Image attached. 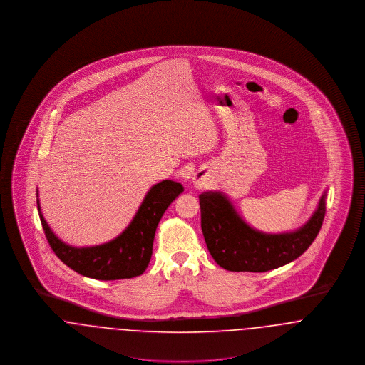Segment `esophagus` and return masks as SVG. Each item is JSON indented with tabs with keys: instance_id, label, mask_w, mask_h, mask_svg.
<instances>
[{
	"instance_id": "34e87169",
	"label": "esophagus",
	"mask_w": 365,
	"mask_h": 365,
	"mask_svg": "<svg viewBox=\"0 0 365 365\" xmlns=\"http://www.w3.org/2000/svg\"><path fill=\"white\" fill-rule=\"evenodd\" d=\"M207 180H208V178H207V175L204 174V173H201V171H198V173H195L194 176H192V185L194 186H204L205 183H207Z\"/></svg>"
}]
</instances>
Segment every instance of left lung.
Instances as JSON below:
<instances>
[{
	"label": "left lung",
	"instance_id": "8db88e82",
	"mask_svg": "<svg viewBox=\"0 0 365 365\" xmlns=\"http://www.w3.org/2000/svg\"><path fill=\"white\" fill-rule=\"evenodd\" d=\"M327 191L304 226L267 234L249 226L222 191L200 194L201 228L209 253L222 268L235 272H267L298 259L317 237L326 215Z\"/></svg>",
	"mask_w": 365,
	"mask_h": 365
}]
</instances>
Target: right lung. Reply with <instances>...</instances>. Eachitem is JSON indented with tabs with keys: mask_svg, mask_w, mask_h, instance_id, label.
Returning a JSON list of instances; mask_svg holds the SVG:
<instances>
[{
	"mask_svg": "<svg viewBox=\"0 0 365 365\" xmlns=\"http://www.w3.org/2000/svg\"><path fill=\"white\" fill-rule=\"evenodd\" d=\"M179 182L161 180L146 192L130 225L109 242L76 247L63 242L46 223L36 198L39 219L54 255L75 272L98 280H118L139 277L152 257L157 225L164 212L183 192ZM38 197V191H36Z\"/></svg>",
	"mask_w": 365,
	"mask_h": 365,
	"instance_id": "right-lung-1",
	"label": "right lung"
}]
</instances>
